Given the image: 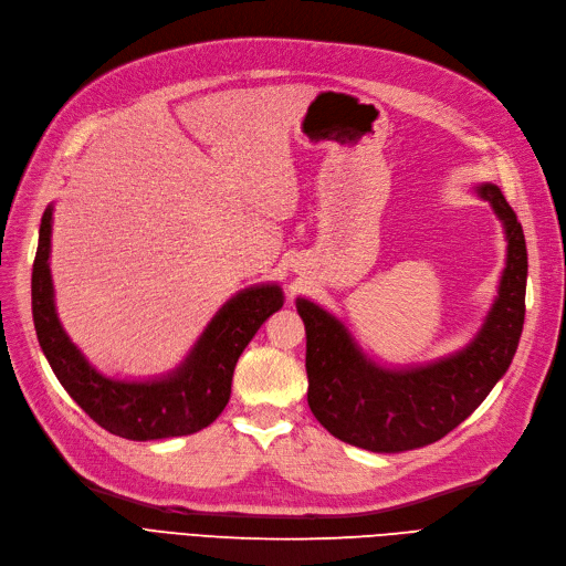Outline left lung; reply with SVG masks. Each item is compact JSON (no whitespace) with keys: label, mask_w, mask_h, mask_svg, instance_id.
<instances>
[{"label":"left lung","mask_w":566,"mask_h":566,"mask_svg":"<svg viewBox=\"0 0 566 566\" xmlns=\"http://www.w3.org/2000/svg\"><path fill=\"white\" fill-rule=\"evenodd\" d=\"M478 195L503 221L507 261L499 298L463 350L426 367H378L336 317L305 298L296 301L307 338V405L340 442L399 453L442 440L484 402L513 361L524 324L526 242L496 186H480Z\"/></svg>","instance_id":"left-lung-1"}]
</instances>
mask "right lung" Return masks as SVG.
<instances>
[{
	"label": "right lung",
	"instance_id": "obj_1",
	"mask_svg": "<svg viewBox=\"0 0 566 566\" xmlns=\"http://www.w3.org/2000/svg\"><path fill=\"white\" fill-rule=\"evenodd\" d=\"M49 207L40 226V247L32 265V319L42 350L67 395L107 432L126 440H164L211 426L230 399L232 371L261 324L284 305L277 284H261L232 296L180 367L157 380H117L98 374L67 338L53 305L49 272Z\"/></svg>",
	"mask_w": 566,
	"mask_h": 566
}]
</instances>
